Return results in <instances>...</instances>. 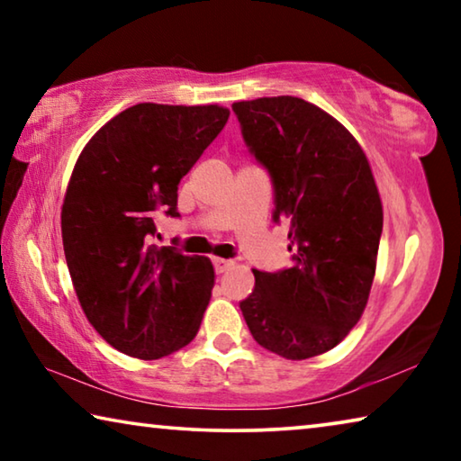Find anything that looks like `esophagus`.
Returning a JSON list of instances; mask_svg holds the SVG:
<instances>
[{"mask_svg": "<svg viewBox=\"0 0 461 461\" xmlns=\"http://www.w3.org/2000/svg\"><path fill=\"white\" fill-rule=\"evenodd\" d=\"M213 264H215V272L217 275H223V272H228L233 264V260H225V258H213Z\"/></svg>", "mask_w": 461, "mask_h": 461, "instance_id": "34e87169", "label": "esophagus"}]
</instances>
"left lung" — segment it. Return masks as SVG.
Wrapping results in <instances>:
<instances>
[{"mask_svg":"<svg viewBox=\"0 0 461 461\" xmlns=\"http://www.w3.org/2000/svg\"><path fill=\"white\" fill-rule=\"evenodd\" d=\"M249 152L275 183V220L291 221L293 267L252 270L241 313L252 338L286 360L333 349L368 303L382 201L368 156L348 128L291 95L233 104Z\"/></svg>","mask_w":461,"mask_h":461,"instance_id":"left-lung-1","label":"left lung"}]
</instances>
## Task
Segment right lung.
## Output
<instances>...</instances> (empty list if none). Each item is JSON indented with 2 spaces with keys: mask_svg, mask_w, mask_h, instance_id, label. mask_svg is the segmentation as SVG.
<instances>
[{
  "mask_svg": "<svg viewBox=\"0 0 461 461\" xmlns=\"http://www.w3.org/2000/svg\"><path fill=\"white\" fill-rule=\"evenodd\" d=\"M230 118L221 105L138 104L95 131L62 201L67 267L83 313L118 352L158 360L197 335L215 270L207 256L150 244L154 217Z\"/></svg>",
  "mask_w": 461,
  "mask_h": 461,
  "instance_id": "add662e5",
  "label": "right lung"
}]
</instances>
